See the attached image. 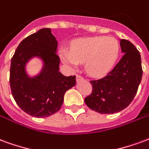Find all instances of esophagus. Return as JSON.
<instances>
[{
    "label": "esophagus",
    "mask_w": 149,
    "mask_h": 149,
    "mask_svg": "<svg viewBox=\"0 0 149 149\" xmlns=\"http://www.w3.org/2000/svg\"><path fill=\"white\" fill-rule=\"evenodd\" d=\"M83 79V77L81 75H79V74H78V75L76 76V81L77 82H79V81H80V80H82Z\"/></svg>",
    "instance_id": "34e87169"
}]
</instances>
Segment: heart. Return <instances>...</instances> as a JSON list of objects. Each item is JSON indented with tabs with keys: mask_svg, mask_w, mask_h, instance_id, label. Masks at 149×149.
<instances>
[{
	"mask_svg": "<svg viewBox=\"0 0 149 149\" xmlns=\"http://www.w3.org/2000/svg\"><path fill=\"white\" fill-rule=\"evenodd\" d=\"M120 52L118 40L113 37L94 36L74 41L70 51L60 49L62 60L68 67L75 69L85 63V69L90 75L102 77L114 67Z\"/></svg>",
	"mask_w": 149,
	"mask_h": 149,
	"instance_id": "obj_1",
	"label": "heart"
}]
</instances>
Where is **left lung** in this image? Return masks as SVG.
<instances>
[{
	"label": "left lung",
	"mask_w": 149,
	"mask_h": 149,
	"mask_svg": "<svg viewBox=\"0 0 149 149\" xmlns=\"http://www.w3.org/2000/svg\"><path fill=\"white\" fill-rule=\"evenodd\" d=\"M124 55L107 75L91 81L93 91L85 98L86 106L99 113H118L132 102L142 78L141 58L130 41L120 40Z\"/></svg>",
	"instance_id": "8db88e82"
}]
</instances>
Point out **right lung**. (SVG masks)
I'll return each instance as SVG.
<instances>
[{
    "mask_svg": "<svg viewBox=\"0 0 149 149\" xmlns=\"http://www.w3.org/2000/svg\"><path fill=\"white\" fill-rule=\"evenodd\" d=\"M58 43L51 29H42L23 40L11 60L10 87L20 109L35 118H47L58 111L66 91L74 86L75 76L59 72ZM43 62L40 73L30 77L26 70L31 58Z\"/></svg>",
    "mask_w": 149,
    "mask_h": 149,
    "instance_id": "1",
    "label": "right lung"
}]
</instances>
